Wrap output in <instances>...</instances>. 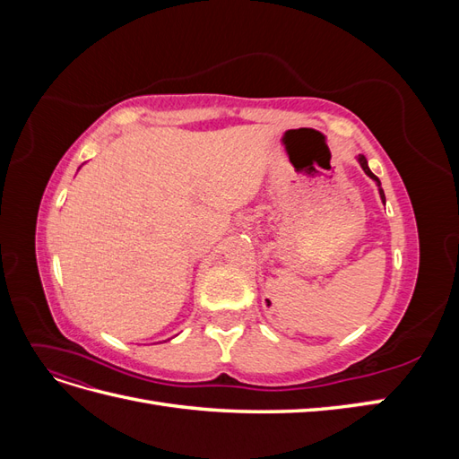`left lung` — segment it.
<instances>
[{
	"mask_svg": "<svg viewBox=\"0 0 459 459\" xmlns=\"http://www.w3.org/2000/svg\"><path fill=\"white\" fill-rule=\"evenodd\" d=\"M358 162H359V166H362L364 169V172L373 179V182H377V186H379V195H381V199H383V203H385V193H383V189H381V182H379V178L375 176L371 170H369V166H368V160H366V157L364 155H358Z\"/></svg>",
	"mask_w": 459,
	"mask_h": 459,
	"instance_id": "1",
	"label": "left lung"
}]
</instances>
